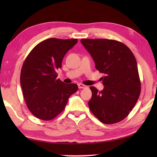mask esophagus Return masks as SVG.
<instances>
[{
  "label": "esophagus",
  "mask_w": 157,
  "mask_h": 157,
  "mask_svg": "<svg viewBox=\"0 0 157 157\" xmlns=\"http://www.w3.org/2000/svg\"><path fill=\"white\" fill-rule=\"evenodd\" d=\"M78 85L79 89H85V88H86V87H87V86H86V85L82 84H81V83L78 84Z\"/></svg>",
  "instance_id": "1"
}]
</instances>
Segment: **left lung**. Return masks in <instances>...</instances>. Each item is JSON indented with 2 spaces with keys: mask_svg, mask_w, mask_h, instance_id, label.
Masks as SVG:
<instances>
[{
  "mask_svg": "<svg viewBox=\"0 0 157 157\" xmlns=\"http://www.w3.org/2000/svg\"><path fill=\"white\" fill-rule=\"evenodd\" d=\"M95 68L104 73L103 90L91 86L90 110L105 124L118 123L128 116L139 99L140 82L137 63L128 47L120 41L105 39H82Z\"/></svg>",
  "mask_w": 157,
  "mask_h": 157,
  "instance_id": "obj_1",
  "label": "left lung"
}]
</instances>
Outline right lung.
Instances as JSON below:
<instances>
[{
	"label": "right lung",
	"mask_w": 157,
	"mask_h": 157,
	"mask_svg": "<svg viewBox=\"0 0 157 157\" xmlns=\"http://www.w3.org/2000/svg\"><path fill=\"white\" fill-rule=\"evenodd\" d=\"M77 43V39H48L37 44L23 63L20 77L23 97L29 110L39 119L55 118L78 91L77 84L57 79L63 57Z\"/></svg>",
	"instance_id": "obj_1"
}]
</instances>
